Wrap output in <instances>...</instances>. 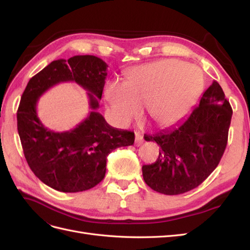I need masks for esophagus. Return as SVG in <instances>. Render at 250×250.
<instances>
[{"mask_svg": "<svg viewBox=\"0 0 250 250\" xmlns=\"http://www.w3.org/2000/svg\"><path fill=\"white\" fill-rule=\"evenodd\" d=\"M135 146H141L143 144V138L139 132H135V141H134Z\"/></svg>", "mask_w": 250, "mask_h": 250, "instance_id": "34e87169", "label": "esophagus"}]
</instances>
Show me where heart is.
<instances>
[{"mask_svg":"<svg viewBox=\"0 0 250 250\" xmlns=\"http://www.w3.org/2000/svg\"><path fill=\"white\" fill-rule=\"evenodd\" d=\"M202 85L197 69L175 59L161 60L135 67L125 84L108 83L105 97L113 120L126 126L146 105L153 123L168 126L183 117L197 98Z\"/></svg>","mask_w":250,"mask_h":250,"instance_id":"b5f03b06","label":"heart"}]
</instances>
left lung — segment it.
Masks as SVG:
<instances>
[{"label": "left lung", "mask_w": 250, "mask_h": 250, "mask_svg": "<svg viewBox=\"0 0 250 250\" xmlns=\"http://www.w3.org/2000/svg\"><path fill=\"white\" fill-rule=\"evenodd\" d=\"M231 116L229 102L214 81L198 106L181 122L153 135H144L161 148L156 162L142 167L145 183L165 195L184 194L197 188L221 160Z\"/></svg>", "instance_id": "8db88e82"}]
</instances>
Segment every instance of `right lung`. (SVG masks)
<instances>
[{
	"label": "right lung",
	"mask_w": 250,
	"mask_h": 250,
	"mask_svg": "<svg viewBox=\"0 0 250 250\" xmlns=\"http://www.w3.org/2000/svg\"><path fill=\"white\" fill-rule=\"evenodd\" d=\"M107 64L93 55L52 62L29 80L18 109V131L30 169L44 185L59 192L89 190L104 178L106 157L134 143V132L111 127L97 111ZM74 81L89 93L88 118L70 132L55 133L37 117L39 97L60 82Z\"/></svg>",
	"instance_id": "1"
}]
</instances>
